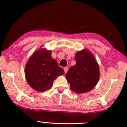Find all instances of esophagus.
I'll use <instances>...</instances> for the list:
<instances>
[{
    "label": "esophagus",
    "instance_id": "1",
    "mask_svg": "<svg viewBox=\"0 0 127 127\" xmlns=\"http://www.w3.org/2000/svg\"><path fill=\"white\" fill-rule=\"evenodd\" d=\"M64 73H66L67 71H68V67H64Z\"/></svg>",
    "mask_w": 127,
    "mask_h": 127
}]
</instances>
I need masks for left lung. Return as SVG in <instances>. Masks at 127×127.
I'll list each match as a JSON object with an SVG mask.
<instances>
[{"label": "left lung", "instance_id": "8db88e82", "mask_svg": "<svg viewBox=\"0 0 127 127\" xmlns=\"http://www.w3.org/2000/svg\"><path fill=\"white\" fill-rule=\"evenodd\" d=\"M75 59L76 64L70 67L65 77L74 92L78 94L89 92L98 81V64L94 56L86 49L77 53Z\"/></svg>", "mask_w": 127, "mask_h": 127}]
</instances>
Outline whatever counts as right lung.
<instances>
[{
	"mask_svg": "<svg viewBox=\"0 0 127 127\" xmlns=\"http://www.w3.org/2000/svg\"><path fill=\"white\" fill-rule=\"evenodd\" d=\"M52 52L40 49L33 53L25 67V77L31 87L38 92L51 89L54 80L64 74L51 56Z\"/></svg>",
	"mask_w": 127,
	"mask_h": 127,
	"instance_id": "1",
	"label": "right lung"
}]
</instances>
